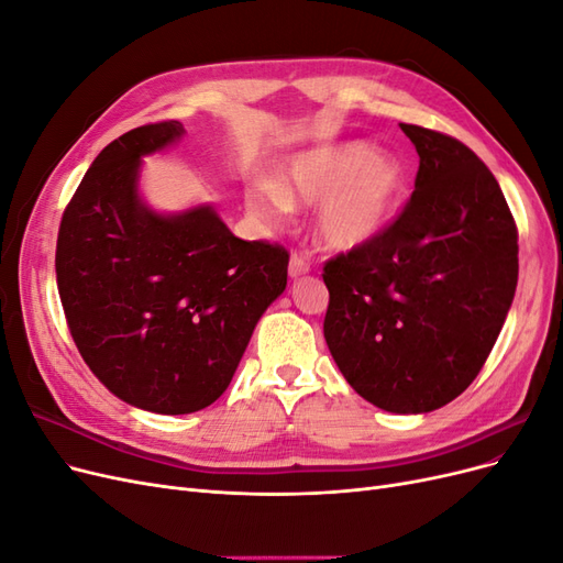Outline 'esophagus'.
Here are the masks:
<instances>
[{
  "label": "esophagus",
  "mask_w": 563,
  "mask_h": 563,
  "mask_svg": "<svg viewBox=\"0 0 563 563\" xmlns=\"http://www.w3.org/2000/svg\"><path fill=\"white\" fill-rule=\"evenodd\" d=\"M308 272H310V263L305 261V255L294 253L291 261H288V275H291V279H298L302 275H308Z\"/></svg>",
  "instance_id": "obj_1"
}]
</instances>
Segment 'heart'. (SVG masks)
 I'll use <instances>...</instances> for the list:
<instances>
[{
	"label": "heart",
	"instance_id": "1",
	"mask_svg": "<svg viewBox=\"0 0 563 563\" xmlns=\"http://www.w3.org/2000/svg\"><path fill=\"white\" fill-rule=\"evenodd\" d=\"M404 195L406 166L395 152L347 141L298 152L277 180L251 183L246 209L261 223L279 225L294 213V203H317L319 240L338 251H354L389 230Z\"/></svg>",
	"mask_w": 563,
	"mask_h": 563
}]
</instances>
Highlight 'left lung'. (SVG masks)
<instances>
[{"instance_id": "1", "label": "left lung", "mask_w": 563, "mask_h": 563, "mask_svg": "<svg viewBox=\"0 0 563 563\" xmlns=\"http://www.w3.org/2000/svg\"><path fill=\"white\" fill-rule=\"evenodd\" d=\"M420 157L401 216L323 265V338L345 380L389 413H430L470 387L519 277L517 225L498 180L451 135L401 124Z\"/></svg>"}]
</instances>
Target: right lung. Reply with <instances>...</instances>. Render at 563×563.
Here are the masks:
<instances>
[{
  "mask_svg": "<svg viewBox=\"0 0 563 563\" xmlns=\"http://www.w3.org/2000/svg\"><path fill=\"white\" fill-rule=\"evenodd\" d=\"M183 135L180 122H159L112 141L67 203L56 246L84 362L114 397L162 416L223 395L288 269L282 246L234 236L211 203L162 213L143 199V157Z\"/></svg>",
  "mask_w": 563,
  "mask_h": 563,
  "instance_id": "add662e5",
  "label": "right lung"
}]
</instances>
